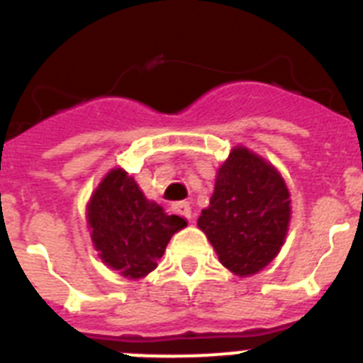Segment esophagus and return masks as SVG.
<instances>
[{
  "instance_id": "obj_1",
  "label": "esophagus",
  "mask_w": 363,
  "mask_h": 363,
  "mask_svg": "<svg viewBox=\"0 0 363 363\" xmlns=\"http://www.w3.org/2000/svg\"><path fill=\"white\" fill-rule=\"evenodd\" d=\"M172 211H174L176 214H179V216L191 220V205H189L187 201H176V203H172Z\"/></svg>"
}]
</instances>
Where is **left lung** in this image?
<instances>
[{"label": "left lung", "mask_w": 363, "mask_h": 363, "mask_svg": "<svg viewBox=\"0 0 363 363\" xmlns=\"http://www.w3.org/2000/svg\"><path fill=\"white\" fill-rule=\"evenodd\" d=\"M289 221L291 194L277 167L247 147H234L198 218L220 264L240 278L259 272L280 252Z\"/></svg>", "instance_id": "obj_1"}]
</instances>
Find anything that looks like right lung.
<instances>
[{"label":"right lung","instance_id":"obj_1","mask_svg":"<svg viewBox=\"0 0 363 363\" xmlns=\"http://www.w3.org/2000/svg\"><path fill=\"white\" fill-rule=\"evenodd\" d=\"M86 225L99 259L127 280H140L158 267L169 240L187 221L147 200L136 179L114 167L86 203Z\"/></svg>","mask_w":363,"mask_h":363}]
</instances>
